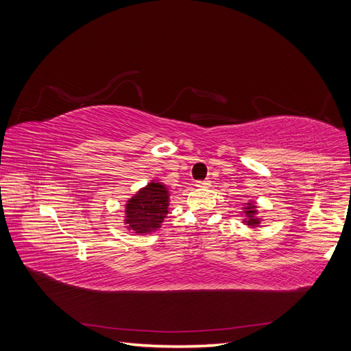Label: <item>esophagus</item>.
Returning a JSON list of instances; mask_svg holds the SVG:
<instances>
[{
	"mask_svg": "<svg viewBox=\"0 0 351 351\" xmlns=\"http://www.w3.org/2000/svg\"><path fill=\"white\" fill-rule=\"evenodd\" d=\"M196 187H200V189L210 187V180H204V182H196Z\"/></svg>",
	"mask_w": 351,
	"mask_h": 351,
	"instance_id": "34e87169",
	"label": "esophagus"
}]
</instances>
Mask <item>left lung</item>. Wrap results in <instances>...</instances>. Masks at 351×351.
<instances>
[{"mask_svg": "<svg viewBox=\"0 0 351 351\" xmlns=\"http://www.w3.org/2000/svg\"><path fill=\"white\" fill-rule=\"evenodd\" d=\"M243 214H244V217H246L243 221L244 224L252 227V228L259 227L261 218L258 217V206H256V204H254V202H252V200L247 202L246 206L243 208Z\"/></svg>", "mask_w": 351, "mask_h": 351, "instance_id": "left-lung-1", "label": "left lung"}]
</instances>
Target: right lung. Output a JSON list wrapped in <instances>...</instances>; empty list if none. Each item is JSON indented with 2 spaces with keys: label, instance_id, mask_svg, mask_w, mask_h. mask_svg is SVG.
I'll return each mask as SVG.
<instances>
[{
  "label": "right lung",
  "instance_id": "right-lung-1",
  "mask_svg": "<svg viewBox=\"0 0 351 351\" xmlns=\"http://www.w3.org/2000/svg\"><path fill=\"white\" fill-rule=\"evenodd\" d=\"M169 192L165 184L152 180L125 204L124 224L136 234H149L161 227L168 214Z\"/></svg>",
  "mask_w": 351,
  "mask_h": 351
}]
</instances>
